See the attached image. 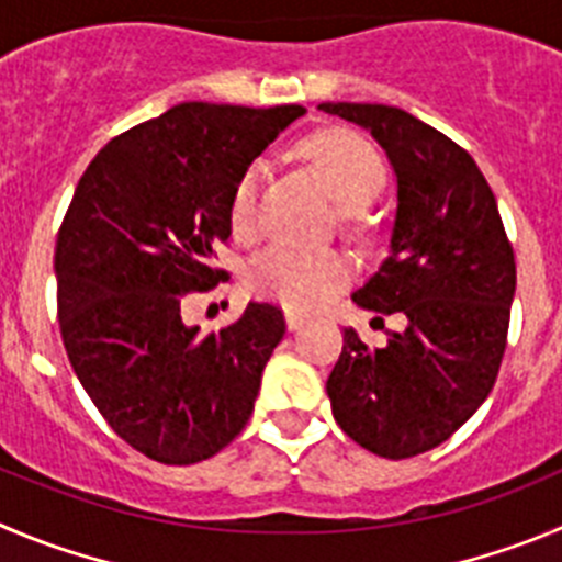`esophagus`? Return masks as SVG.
<instances>
[{
    "label": "esophagus",
    "instance_id": "obj_1",
    "mask_svg": "<svg viewBox=\"0 0 562 562\" xmlns=\"http://www.w3.org/2000/svg\"><path fill=\"white\" fill-rule=\"evenodd\" d=\"M305 322H307L305 313H302V311H291V307H288V311H285V324H288V329H299Z\"/></svg>",
    "mask_w": 562,
    "mask_h": 562
}]
</instances>
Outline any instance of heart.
Returning <instances> with one entry per match:
<instances>
[{"label": "heart", "mask_w": 562, "mask_h": 562, "mask_svg": "<svg viewBox=\"0 0 562 562\" xmlns=\"http://www.w3.org/2000/svg\"><path fill=\"white\" fill-rule=\"evenodd\" d=\"M302 155L327 180L346 216L374 202L385 188V162L380 151L352 130H324L302 144ZM266 166L251 162L238 177L229 196V227L240 240L257 235V210ZM352 266L340 251H302L291 246H269L251 260L249 285L257 296L274 299L291 311H316L340 285H346Z\"/></svg>", "instance_id": "b5f03b06"}]
</instances>
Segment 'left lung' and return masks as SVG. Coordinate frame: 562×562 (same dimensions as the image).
Listing matches in <instances>:
<instances>
[{
	"instance_id": "obj_1",
	"label": "left lung",
	"mask_w": 562,
	"mask_h": 562,
	"mask_svg": "<svg viewBox=\"0 0 562 562\" xmlns=\"http://www.w3.org/2000/svg\"><path fill=\"white\" fill-rule=\"evenodd\" d=\"M318 108L369 130L391 157L400 182L391 251L352 299L382 316L407 318L382 349L344 329L327 380L333 416L369 452L416 458L452 438L494 387L516 255L494 191L449 135L387 104Z\"/></svg>"
}]
</instances>
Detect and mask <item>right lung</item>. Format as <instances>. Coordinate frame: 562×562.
Masks as SVG:
<instances>
[{"label":"right lung","instance_id":"add662e5","mask_svg":"<svg viewBox=\"0 0 562 562\" xmlns=\"http://www.w3.org/2000/svg\"><path fill=\"white\" fill-rule=\"evenodd\" d=\"M302 104L182 102L115 135L77 182L55 244L57 322L77 380L124 443L191 465L233 443L285 335L282 311L249 302L202 333L180 307L229 277V196Z\"/></svg>","mask_w":562,"mask_h":562}]
</instances>
